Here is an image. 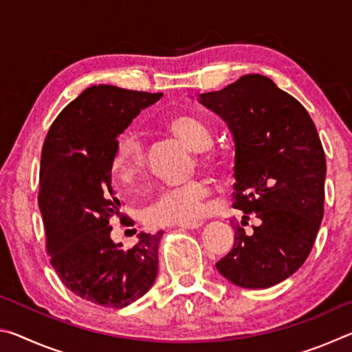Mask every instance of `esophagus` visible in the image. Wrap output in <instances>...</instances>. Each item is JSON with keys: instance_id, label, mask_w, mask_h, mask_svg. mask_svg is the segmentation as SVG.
I'll use <instances>...</instances> for the list:
<instances>
[{"instance_id": "esophagus-1", "label": "esophagus", "mask_w": 352, "mask_h": 352, "mask_svg": "<svg viewBox=\"0 0 352 352\" xmlns=\"http://www.w3.org/2000/svg\"><path fill=\"white\" fill-rule=\"evenodd\" d=\"M201 222H194V223H183V225H178V228L182 230H199L201 228Z\"/></svg>"}]
</instances>
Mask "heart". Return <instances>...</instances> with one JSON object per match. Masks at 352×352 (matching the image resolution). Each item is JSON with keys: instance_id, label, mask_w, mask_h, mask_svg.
Listing matches in <instances>:
<instances>
[{"instance_id": "obj_1", "label": "heart", "mask_w": 352, "mask_h": 352, "mask_svg": "<svg viewBox=\"0 0 352 352\" xmlns=\"http://www.w3.org/2000/svg\"><path fill=\"white\" fill-rule=\"evenodd\" d=\"M166 129L189 148L199 152L201 166L216 164L214 155L206 151L212 144V135L201 119L190 115H175L166 119ZM146 168V148L138 135L127 133L119 140L111 160V172L121 183H132ZM210 186L195 178L180 186L166 188L158 192L144 210V220L152 226L192 223L204 216Z\"/></svg>"}]
</instances>
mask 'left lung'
I'll return each instance as SVG.
<instances>
[{
	"label": "left lung",
	"instance_id": "left-lung-1",
	"mask_svg": "<svg viewBox=\"0 0 352 352\" xmlns=\"http://www.w3.org/2000/svg\"><path fill=\"white\" fill-rule=\"evenodd\" d=\"M199 102L223 119L236 146L233 250L216 267L239 287L267 289L300 269L324 212L326 157L307 110L269 77L245 74ZM260 219L245 234L249 216Z\"/></svg>",
	"mask_w": 352,
	"mask_h": 352
}]
</instances>
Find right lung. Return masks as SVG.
I'll return each mask as SVG.
<instances>
[{"instance_id": "1", "label": "right lung", "mask_w": 352, "mask_h": 352, "mask_svg": "<svg viewBox=\"0 0 352 352\" xmlns=\"http://www.w3.org/2000/svg\"><path fill=\"white\" fill-rule=\"evenodd\" d=\"M162 93L93 85L50 127L40 163L38 208L46 252L60 281L93 305L122 309L152 287L163 231L141 233L132 248L111 241L119 216L111 160L121 135Z\"/></svg>"}]
</instances>
